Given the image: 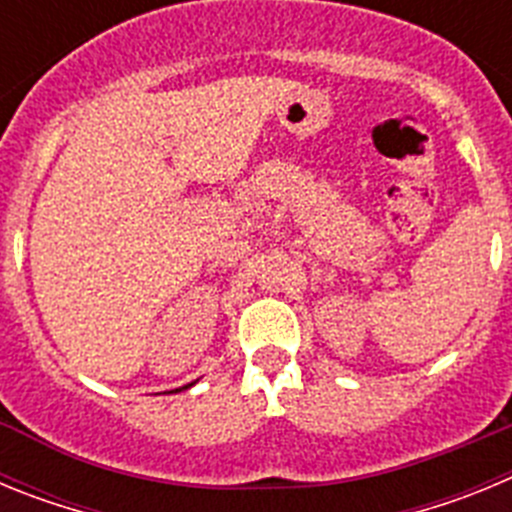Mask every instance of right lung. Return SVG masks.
Instances as JSON below:
<instances>
[{"instance_id": "right-lung-1", "label": "right lung", "mask_w": 512, "mask_h": 512, "mask_svg": "<svg viewBox=\"0 0 512 512\" xmlns=\"http://www.w3.org/2000/svg\"><path fill=\"white\" fill-rule=\"evenodd\" d=\"M187 387H192V384H187ZM187 387H179V390H187ZM179 390H171V392H179Z\"/></svg>"}]
</instances>
